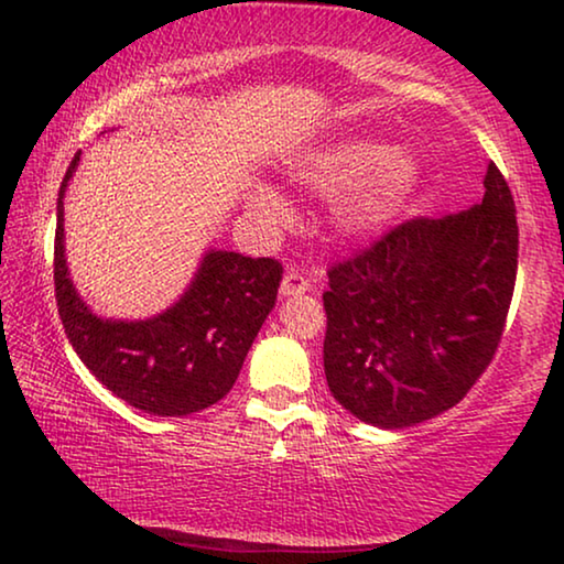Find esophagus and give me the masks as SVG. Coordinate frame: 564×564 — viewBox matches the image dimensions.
Listing matches in <instances>:
<instances>
[{
    "label": "esophagus",
    "mask_w": 564,
    "mask_h": 564,
    "mask_svg": "<svg viewBox=\"0 0 564 564\" xmlns=\"http://www.w3.org/2000/svg\"><path fill=\"white\" fill-rule=\"evenodd\" d=\"M307 290H311V282H307L305 276L297 274V272H288V274H284V280H282V284H280V295H282V297L305 295Z\"/></svg>",
    "instance_id": "1"
}]
</instances>
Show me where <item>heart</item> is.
Masks as SVG:
<instances>
[{
    "label": "heart",
    "mask_w": 564,
    "mask_h": 564,
    "mask_svg": "<svg viewBox=\"0 0 564 564\" xmlns=\"http://www.w3.org/2000/svg\"><path fill=\"white\" fill-rule=\"evenodd\" d=\"M292 182L318 195H336L330 230L346 243H367L388 234L421 184V164L413 151L375 141L338 138L305 151L290 166ZM251 210L267 220L288 218L280 192L257 184L249 192Z\"/></svg>",
    "instance_id": "b5f03b06"
}]
</instances>
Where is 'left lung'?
<instances>
[{"mask_svg": "<svg viewBox=\"0 0 564 564\" xmlns=\"http://www.w3.org/2000/svg\"><path fill=\"white\" fill-rule=\"evenodd\" d=\"M516 267L513 195L496 164L480 205L408 220L330 267L323 367L334 398L380 429L457 405L498 349Z\"/></svg>", "mask_w": 564, "mask_h": 564, "instance_id": "obj_1", "label": "left lung"}]
</instances>
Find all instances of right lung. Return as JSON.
Segmentation results:
<instances>
[{"instance_id": "1", "label": "right lung", "mask_w": 564, "mask_h": 564, "mask_svg": "<svg viewBox=\"0 0 564 564\" xmlns=\"http://www.w3.org/2000/svg\"><path fill=\"white\" fill-rule=\"evenodd\" d=\"M82 151L61 182L53 280L68 341L91 375L138 411L189 415L226 398L259 328L272 313L282 267L226 249H207L195 276L166 311L143 321L102 318L68 276L64 195Z\"/></svg>"}]
</instances>
